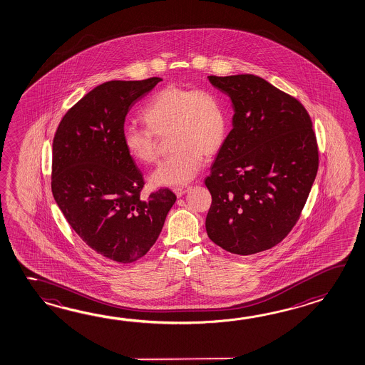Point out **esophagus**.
I'll return each instance as SVG.
<instances>
[{
    "mask_svg": "<svg viewBox=\"0 0 365 365\" xmlns=\"http://www.w3.org/2000/svg\"><path fill=\"white\" fill-rule=\"evenodd\" d=\"M188 190H190V187H175L173 191H174V194L177 195L178 197H180V196H183V195L186 194Z\"/></svg>",
    "mask_w": 365,
    "mask_h": 365,
    "instance_id": "34e87169",
    "label": "esophagus"
}]
</instances>
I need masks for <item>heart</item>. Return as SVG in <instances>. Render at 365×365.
Instances as JSON below:
<instances>
[{
  "label": "heart",
  "mask_w": 365,
  "mask_h": 365,
  "mask_svg": "<svg viewBox=\"0 0 365 365\" xmlns=\"http://www.w3.org/2000/svg\"><path fill=\"white\" fill-rule=\"evenodd\" d=\"M142 119L147 128L128 125L123 144L136 163L155 164L158 160L156 138L168 134L170 156L152 175L158 186L185 185L200 171L202 157L222 148L229 118L221 96L209 88H188L169 84L157 91L144 105Z\"/></svg>",
  "instance_id": "1"
}]
</instances>
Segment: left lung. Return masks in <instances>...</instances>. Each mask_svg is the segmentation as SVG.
I'll return each mask as SVG.
<instances>
[{"label":"left lung","instance_id":"1","mask_svg":"<svg viewBox=\"0 0 365 365\" xmlns=\"http://www.w3.org/2000/svg\"><path fill=\"white\" fill-rule=\"evenodd\" d=\"M230 97L232 130L205 186L208 237L227 252L253 255L297 225L319 169V147L303 104L260 76H208Z\"/></svg>","mask_w":365,"mask_h":365}]
</instances>
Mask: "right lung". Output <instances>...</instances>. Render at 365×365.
Instances as JSON below:
<instances>
[{
    "instance_id": "obj_1",
    "label": "right lung",
    "mask_w": 365,
    "mask_h": 365,
    "mask_svg": "<svg viewBox=\"0 0 365 365\" xmlns=\"http://www.w3.org/2000/svg\"><path fill=\"white\" fill-rule=\"evenodd\" d=\"M161 81L97 86L67 110L53 139L54 200L87 246L122 264L148 252L177 200L169 188L142 199V171L123 144L127 113Z\"/></svg>"
}]
</instances>
